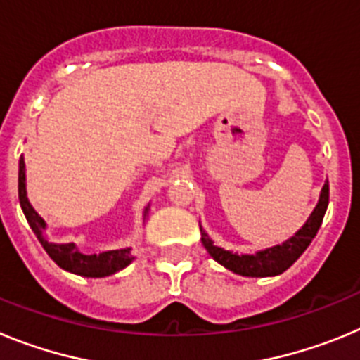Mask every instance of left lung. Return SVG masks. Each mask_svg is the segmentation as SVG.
Here are the masks:
<instances>
[{
	"instance_id": "8db88e82",
	"label": "left lung",
	"mask_w": 360,
	"mask_h": 360,
	"mask_svg": "<svg viewBox=\"0 0 360 360\" xmlns=\"http://www.w3.org/2000/svg\"><path fill=\"white\" fill-rule=\"evenodd\" d=\"M328 198L330 187L328 180H326L323 189H321L319 202H317L316 209L311 211V214L308 216L307 224L299 229L290 240L283 241L281 245H274V247L257 250L254 254H238L214 245V241L209 238L205 229H202V225H200L202 243L214 262L224 265L225 269H229L234 274L245 276V278H272V276H279L297 262L299 256L308 249V245L316 238L317 231L323 224L324 212L328 209Z\"/></svg>"
}]
</instances>
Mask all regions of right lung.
Segmentation results:
<instances>
[{
    "mask_svg": "<svg viewBox=\"0 0 360 360\" xmlns=\"http://www.w3.org/2000/svg\"><path fill=\"white\" fill-rule=\"evenodd\" d=\"M18 191H19V203L25 212L28 225L32 227L37 240L41 241L43 249L46 250L50 257L61 269L68 270L72 274L84 276V278H106V276L115 274L119 270L126 269L129 263L135 259L131 254V247L117 250H104L98 254H84L77 249L75 243H53L46 240L44 231H46V221L37 214V211L32 207L30 200L27 196V167H25V158L21 155L19 160V178H18ZM149 214V203L144 209V219Z\"/></svg>",
    "mask_w": 360,
    "mask_h": 360,
    "instance_id": "add662e5",
    "label": "right lung"
}]
</instances>
